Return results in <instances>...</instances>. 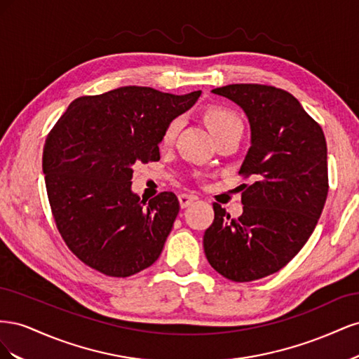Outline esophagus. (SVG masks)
I'll list each match as a JSON object with an SVG mask.
<instances>
[{"label": "esophagus", "instance_id": "34e87169", "mask_svg": "<svg viewBox=\"0 0 359 359\" xmlns=\"http://www.w3.org/2000/svg\"><path fill=\"white\" fill-rule=\"evenodd\" d=\"M196 199H198L196 196H193V194H187V193H182L178 196L181 208H187V206H190Z\"/></svg>", "mask_w": 359, "mask_h": 359}]
</instances>
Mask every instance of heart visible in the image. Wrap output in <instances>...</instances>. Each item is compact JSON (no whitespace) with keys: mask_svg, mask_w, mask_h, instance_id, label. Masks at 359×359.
<instances>
[{"mask_svg":"<svg viewBox=\"0 0 359 359\" xmlns=\"http://www.w3.org/2000/svg\"><path fill=\"white\" fill-rule=\"evenodd\" d=\"M203 118L206 124L211 128V132L217 136H220L224 133L226 130H229L235 126L243 124L240 116H238L235 112L223 106H210L208 109L205 111ZM182 127V119L181 118H173L168 123V126L163 130L161 135V145L169 147L173 144V140L177 139L180 130Z\"/></svg>","mask_w":359,"mask_h":359,"instance_id":"obj_1","label":"heart"}]
</instances>
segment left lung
Returning <instances> with one entry per match:
<instances>
[{
    "label": "left lung",
    "mask_w": 359,
    "mask_h": 359,
    "mask_svg": "<svg viewBox=\"0 0 359 359\" xmlns=\"http://www.w3.org/2000/svg\"><path fill=\"white\" fill-rule=\"evenodd\" d=\"M245 112L252 147L240 169L243 214L219 203L205 231L210 265L238 283L286 266L307 243L328 196L327 140L322 127L290 93L269 85L233 83L212 90Z\"/></svg>",
    "instance_id": "8db88e82"
}]
</instances>
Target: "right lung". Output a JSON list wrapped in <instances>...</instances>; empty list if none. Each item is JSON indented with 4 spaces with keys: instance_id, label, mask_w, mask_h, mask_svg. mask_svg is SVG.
<instances>
[{
    "instance_id": "add662e5",
    "label": "right lung",
    "mask_w": 359,
    "mask_h": 359,
    "mask_svg": "<svg viewBox=\"0 0 359 359\" xmlns=\"http://www.w3.org/2000/svg\"><path fill=\"white\" fill-rule=\"evenodd\" d=\"M199 95L121 86L73 100L52 127L41 158L50 210L85 265L124 278L158 259L180 202L172 191L140 201L133 165L160 160L163 130Z\"/></svg>"
}]
</instances>
